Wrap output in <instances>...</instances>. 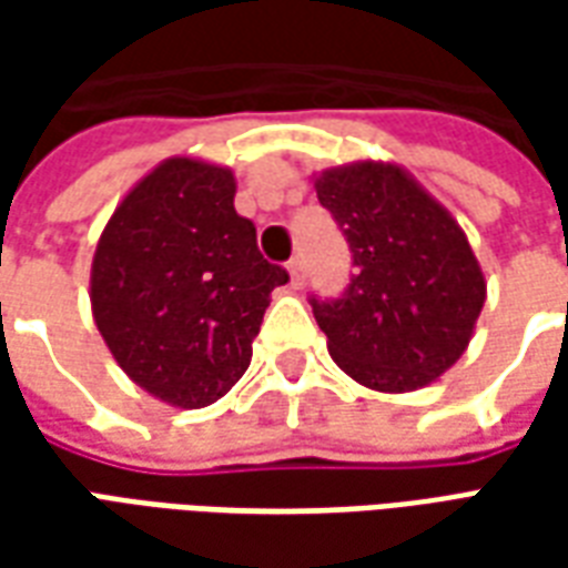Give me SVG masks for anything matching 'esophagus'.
<instances>
[{"instance_id": "34e87169", "label": "esophagus", "mask_w": 568, "mask_h": 568, "mask_svg": "<svg viewBox=\"0 0 568 568\" xmlns=\"http://www.w3.org/2000/svg\"><path fill=\"white\" fill-rule=\"evenodd\" d=\"M288 283H292V288H301V285H304V258H301V255H295V258L288 261Z\"/></svg>"}]
</instances>
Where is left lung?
Returning a JSON list of instances; mask_svg holds the SVG:
<instances>
[{
	"label": "left lung",
	"mask_w": 568,
	"mask_h": 568,
	"mask_svg": "<svg viewBox=\"0 0 568 568\" xmlns=\"http://www.w3.org/2000/svg\"><path fill=\"white\" fill-rule=\"evenodd\" d=\"M313 187L356 264L344 297H313L337 368L374 393L435 383L468 349L487 301L465 231L393 161L332 166L313 175Z\"/></svg>",
	"instance_id": "1"
}]
</instances>
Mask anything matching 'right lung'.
<instances>
[{
	"label": "right lung",
	"mask_w": 568,
	"mask_h": 568,
	"mask_svg": "<svg viewBox=\"0 0 568 568\" xmlns=\"http://www.w3.org/2000/svg\"><path fill=\"white\" fill-rule=\"evenodd\" d=\"M234 194L231 166L166 158L124 194L93 252L91 313L109 353L140 389L182 410L231 393L271 292L288 283Z\"/></svg>",
	"instance_id": "1"
}]
</instances>
